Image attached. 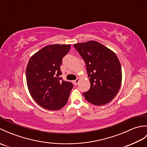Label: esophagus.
I'll use <instances>...</instances> for the list:
<instances>
[{
  "instance_id": "34e87169",
  "label": "esophagus",
  "mask_w": 147,
  "mask_h": 147,
  "mask_svg": "<svg viewBox=\"0 0 147 147\" xmlns=\"http://www.w3.org/2000/svg\"><path fill=\"white\" fill-rule=\"evenodd\" d=\"M79 81H80V79H78V78H77L76 80L73 81L74 85H77L78 84V83H79Z\"/></svg>"
}]
</instances>
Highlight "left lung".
Returning a JSON list of instances; mask_svg holds the SVG:
<instances>
[{"label": "left lung", "mask_w": 147, "mask_h": 147, "mask_svg": "<svg viewBox=\"0 0 147 147\" xmlns=\"http://www.w3.org/2000/svg\"><path fill=\"white\" fill-rule=\"evenodd\" d=\"M73 46L85 61L90 78V90L83 96L95 105L110 102L118 93L122 82L121 65L116 54L93 40Z\"/></svg>", "instance_id": "8db88e82"}]
</instances>
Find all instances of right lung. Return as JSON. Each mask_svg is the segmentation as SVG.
Masks as SVG:
<instances>
[{"label": "right lung", "instance_id": "obj_1", "mask_svg": "<svg viewBox=\"0 0 147 147\" xmlns=\"http://www.w3.org/2000/svg\"><path fill=\"white\" fill-rule=\"evenodd\" d=\"M71 45H49L32 55L26 69L28 88L43 108L57 111L67 104L73 83L62 80L60 66Z\"/></svg>", "mask_w": 147, "mask_h": 147}]
</instances>
